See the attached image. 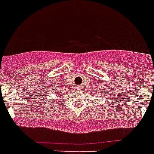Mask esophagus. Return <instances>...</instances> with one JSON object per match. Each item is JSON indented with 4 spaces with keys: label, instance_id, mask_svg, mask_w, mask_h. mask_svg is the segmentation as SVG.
Instances as JSON below:
<instances>
[{
    "label": "esophagus",
    "instance_id": "obj_1",
    "mask_svg": "<svg viewBox=\"0 0 154 154\" xmlns=\"http://www.w3.org/2000/svg\"><path fill=\"white\" fill-rule=\"evenodd\" d=\"M76 88H77V90H80V89L82 88V86H81V85H77Z\"/></svg>",
    "mask_w": 154,
    "mask_h": 154
}]
</instances>
